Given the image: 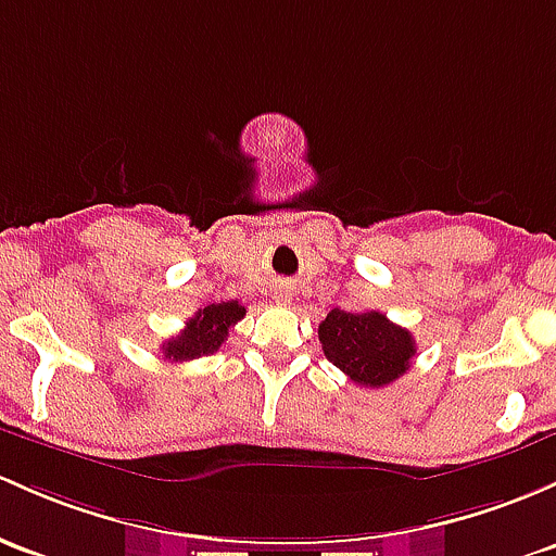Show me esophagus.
Segmentation results:
<instances>
[{
	"mask_svg": "<svg viewBox=\"0 0 556 556\" xmlns=\"http://www.w3.org/2000/svg\"><path fill=\"white\" fill-rule=\"evenodd\" d=\"M274 298H277V301H282V303H288L290 301V293H277Z\"/></svg>",
	"mask_w": 556,
	"mask_h": 556,
	"instance_id": "esophagus-1",
	"label": "esophagus"
}]
</instances>
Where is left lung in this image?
<instances>
[{
    "label": "left lung",
    "instance_id": "8db88e82",
    "mask_svg": "<svg viewBox=\"0 0 556 556\" xmlns=\"http://www.w3.org/2000/svg\"><path fill=\"white\" fill-rule=\"evenodd\" d=\"M319 341L327 359L365 389L394 383L416 356L410 330L394 325L381 312L332 308L319 323Z\"/></svg>",
    "mask_w": 556,
    "mask_h": 556
}]
</instances>
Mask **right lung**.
Wrapping results in <instances>:
<instances>
[{
	"instance_id": "1",
	"label": "right lung",
	"mask_w": 556,
	"mask_h": 556,
	"mask_svg": "<svg viewBox=\"0 0 556 556\" xmlns=\"http://www.w3.org/2000/svg\"><path fill=\"white\" fill-rule=\"evenodd\" d=\"M242 317L244 306L239 301L210 303L186 323V330L180 336L162 343V354L173 362H186L218 352L220 343L229 338L231 327Z\"/></svg>"
}]
</instances>
